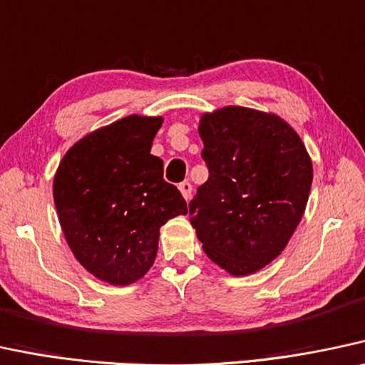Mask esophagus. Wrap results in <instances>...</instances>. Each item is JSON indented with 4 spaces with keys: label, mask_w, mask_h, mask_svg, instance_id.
I'll return each instance as SVG.
<instances>
[{
    "label": "esophagus",
    "mask_w": 365,
    "mask_h": 365,
    "mask_svg": "<svg viewBox=\"0 0 365 365\" xmlns=\"http://www.w3.org/2000/svg\"><path fill=\"white\" fill-rule=\"evenodd\" d=\"M178 190L182 192V195H183V198H185V200H188V198L192 197V185L188 182H182L178 185Z\"/></svg>",
    "instance_id": "esophagus-1"
}]
</instances>
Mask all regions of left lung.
<instances>
[{
    "mask_svg": "<svg viewBox=\"0 0 365 365\" xmlns=\"http://www.w3.org/2000/svg\"><path fill=\"white\" fill-rule=\"evenodd\" d=\"M209 180L188 204L205 255L247 276L281 255L305 214L310 155L297 131L271 113L227 106L200 118Z\"/></svg>",
    "mask_w": 365,
    "mask_h": 365,
    "instance_id": "left-lung-1",
    "label": "left lung"
}]
</instances>
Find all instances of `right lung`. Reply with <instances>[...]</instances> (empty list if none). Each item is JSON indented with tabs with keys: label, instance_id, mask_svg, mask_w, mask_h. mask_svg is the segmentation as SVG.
<instances>
[{
	"label": "right lung",
	"instance_id": "obj_1",
	"mask_svg": "<svg viewBox=\"0 0 365 365\" xmlns=\"http://www.w3.org/2000/svg\"><path fill=\"white\" fill-rule=\"evenodd\" d=\"M161 118H123L82 138L60 161L53 200L76 259L114 286L141 279L153 266L160 227L187 214L178 188L150 153Z\"/></svg>",
	"mask_w": 365,
	"mask_h": 365
}]
</instances>
